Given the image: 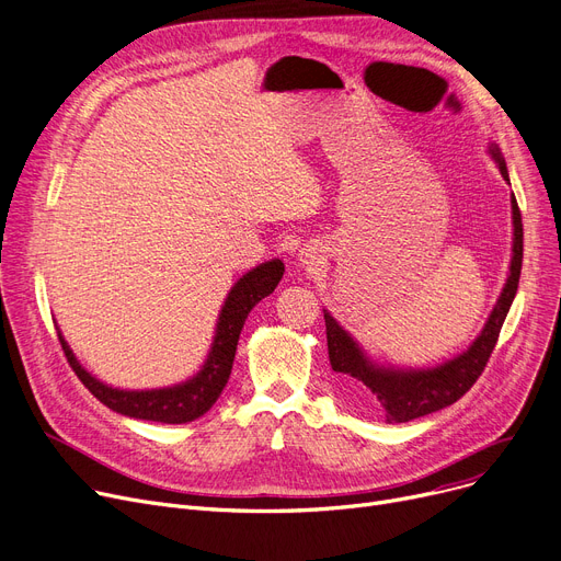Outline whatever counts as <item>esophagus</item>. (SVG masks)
<instances>
[{
    "instance_id": "esophagus-1",
    "label": "esophagus",
    "mask_w": 561,
    "mask_h": 561,
    "mask_svg": "<svg viewBox=\"0 0 561 561\" xmlns=\"http://www.w3.org/2000/svg\"><path fill=\"white\" fill-rule=\"evenodd\" d=\"M299 260H301V264L312 266V264H319V260H322V255H319V249H317V247H306V249L299 253Z\"/></svg>"
}]
</instances>
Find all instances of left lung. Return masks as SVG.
Wrapping results in <instances>:
<instances>
[{"instance_id": "obj_1", "label": "left lung", "mask_w": 561, "mask_h": 561, "mask_svg": "<svg viewBox=\"0 0 561 561\" xmlns=\"http://www.w3.org/2000/svg\"><path fill=\"white\" fill-rule=\"evenodd\" d=\"M491 154L500 167L502 178L510 180L500 148L493 144ZM512 211L514 255L510 266V278H506L502 287V295L489 317L484 331L479 333V337L470 344V350L463 352L461 356L432 369L379 367L367 360L354 337L324 310L329 360L333 371L340 377L342 392L350 397V402L354 407H371V402H375L379 404V411L388 422H409L455 404L457 399H461L472 388V383L482 377V371L495 350L504 317L514 304L523 266V219L516 196H512Z\"/></svg>"}]
</instances>
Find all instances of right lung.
I'll return each instance as SVG.
<instances>
[{
    "label": "right lung",
    "instance_id": "obj_1",
    "mask_svg": "<svg viewBox=\"0 0 561 561\" xmlns=\"http://www.w3.org/2000/svg\"><path fill=\"white\" fill-rule=\"evenodd\" d=\"M283 272H285L283 262L272 260L255 266L253 272H249L244 278H239L234 283L221 308L217 335H215V342H211L207 363L194 379L173 388L139 392V390H118V388L104 386L77 363L75 354L70 352V346L66 344L61 333H59V342L64 346L68 365L72 367L79 381H82L89 388V392L95 399H100L104 407L137 420H152V422H167V424L192 422L205 415L211 409V404L219 399L221 390L228 383L234 352H237V340H239V333H242L247 317L257 301L272 295L283 278Z\"/></svg>",
    "mask_w": 561,
    "mask_h": 561
}]
</instances>
